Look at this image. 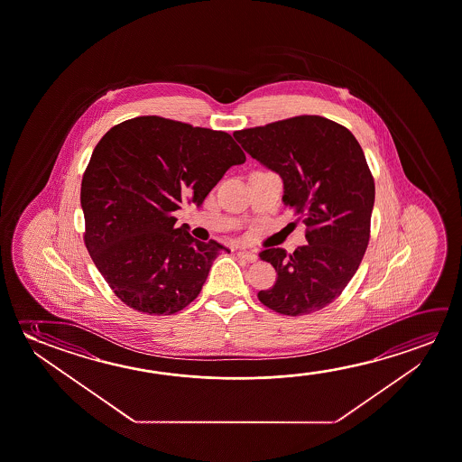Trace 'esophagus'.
<instances>
[{"mask_svg": "<svg viewBox=\"0 0 462 462\" xmlns=\"http://www.w3.org/2000/svg\"><path fill=\"white\" fill-rule=\"evenodd\" d=\"M238 257H242L245 261H248V263H256L257 254L254 251H246V249H242V251H238Z\"/></svg>", "mask_w": 462, "mask_h": 462, "instance_id": "34e87169", "label": "esophagus"}]
</instances>
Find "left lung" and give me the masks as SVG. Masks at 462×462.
Returning <instances> with one entry per match:
<instances>
[{
    "instance_id": "8db88e82",
    "label": "left lung",
    "mask_w": 462,
    "mask_h": 462,
    "mask_svg": "<svg viewBox=\"0 0 462 462\" xmlns=\"http://www.w3.org/2000/svg\"><path fill=\"white\" fill-rule=\"evenodd\" d=\"M246 153L283 180V203L304 216L307 245L292 254L263 249L277 283L263 306L290 317L319 312L356 275L369 242L374 180L354 134L334 121L302 115L235 131Z\"/></svg>"
}]
</instances>
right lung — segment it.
<instances>
[{
	"mask_svg": "<svg viewBox=\"0 0 462 462\" xmlns=\"http://www.w3.org/2000/svg\"><path fill=\"white\" fill-rule=\"evenodd\" d=\"M246 156L224 131L162 116H137L96 145L81 182L86 248L126 306L171 315L197 299L220 243L176 227L182 201L206 195Z\"/></svg>",
	"mask_w": 462,
	"mask_h": 462,
	"instance_id": "right-lung-1",
	"label": "right lung"
}]
</instances>
